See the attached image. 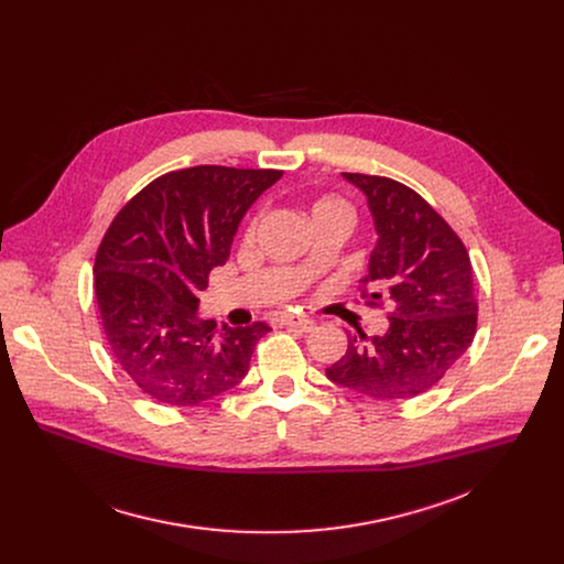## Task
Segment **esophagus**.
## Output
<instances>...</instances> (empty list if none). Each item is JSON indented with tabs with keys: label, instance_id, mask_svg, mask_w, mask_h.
<instances>
[{
	"label": "esophagus",
	"instance_id": "obj_1",
	"mask_svg": "<svg viewBox=\"0 0 564 564\" xmlns=\"http://www.w3.org/2000/svg\"><path fill=\"white\" fill-rule=\"evenodd\" d=\"M281 326L294 328V330H301V333H312V330H314V321L307 318V316H294V314H290V316H283V318H281Z\"/></svg>",
	"mask_w": 564,
	"mask_h": 564
}]
</instances>
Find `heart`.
<instances>
[{
  "instance_id": "obj_1",
  "label": "heart",
  "mask_w": 564,
  "mask_h": 564,
  "mask_svg": "<svg viewBox=\"0 0 564 564\" xmlns=\"http://www.w3.org/2000/svg\"><path fill=\"white\" fill-rule=\"evenodd\" d=\"M316 209H344V212H348L346 209V205L341 203V200H337V198H324V200H318L316 205H314V212ZM254 231V223H252V227H250V234Z\"/></svg>"
}]
</instances>
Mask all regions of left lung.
<instances>
[{
    "label": "left lung",
    "instance_id": "left-lung-1",
    "mask_svg": "<svg viewBox=\"0 0 564 564\" xmlns=\"http://www.w3.org/2000/svg\"><path fill=\"white\" fill-rule=\"evenodd\" d=\"M368 200L377 243L364 283L390 305L388 330L350 337L326 368L330 381L372 399H411L433 388L468 350L477 303L466 248L411 187L383 176L341 174Z\"/></svg>",
    "mask_w": 564,
    "mask_h": 564
}]
</instances>
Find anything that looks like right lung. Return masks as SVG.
<instances>
[{
    "label": "right lung",
    "mask_w": 564,
    "mask_h": 564,
    "mask_svg": "<svg viewBox=\"0 0 564 564\" xmlns=\"http://www.w3.org/2000/svg\"><path fill=\"white\" fill-rule=\"evenodd\" d=\"M283 172L200 165L170 172L133 196L96 257V299L107 344L131 381L160 404L196 406L250 370L272 328L216 326L198 294L229 259L236 229Z\"/></svg>",
    "instance_id": "right-lung-1"
}]
</instances>
